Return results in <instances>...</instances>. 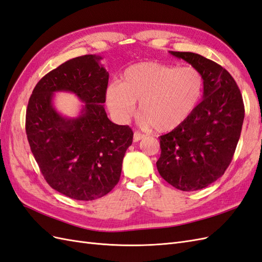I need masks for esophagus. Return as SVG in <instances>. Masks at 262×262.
I'll list each match as a JSON object with an SVG mask.
<instances>
[{"label": "esophagus", "instance_id": "obj_1", "mask_svg": "<svg viewBox=\"0 0 262 262\" xmlns=\"http://www.w3.org/2000/svg\"><path fill=\"white\" fill-rule=\"evenodd\" d=\"M145 137V135L144 134H141V133H139V132H135L134 133V141H138V140H140V139H143Z\"/></svg>", "mask_w": 262, "mask_h": 262}]
</instances>
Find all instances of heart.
<instances>
[{
	"mask_svg": "<svg viewBox=\"0 0 262 262\" xmlns=\"http://www.w3.org/2000/svg\"><path fill=\"white\" fill-rule=\"evenodd\" d=\"M204 79L194 67L138 62L126 68L119 83H112L106 102L119 122H125L139 102V123L157 132H170L188 119L201 101Z\"/></svg>",
	"mask_w": 262,
	"mask_h": 262,
	"instance_id": "obj_1",
	"label": "heart"
}]
</instances>
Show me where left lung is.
<instances>
[{
	"label": "left lung",
	"mask_w": 262,
	"mask_h": 262,
	"mask_svg": "<svg viewBox=\"0 0 262 262\" xmlns=\"http://www.w3.org/2000/svg\"><path fill=\"white\" fill-rule=\"evenodd\" d=\"M170 54L202 73L204 92L192 115L159 137L157 169L176 189L196 191L217 180L228 168L241 137L245 106L241 90L222 66L194 52Z\"/></svg>",
	"instance_id": "obj_1"
}]
</instances>
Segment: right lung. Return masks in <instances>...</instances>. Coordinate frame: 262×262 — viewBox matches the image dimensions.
<instances>
[{
	"instance_id": "right-lung-1",
	"label": "right lung",
	"mask_w": 262,
	"mask_h": 262,
	"mask_svg": "<svg viewBox=\"0 0 262 262\" xmlns=\"http://www.w3.org/2000/svg\"><path fill=\"white\" fill-rule=\"evenodd\" d=\"M101 57L70 59L42 77L26 110V135L45 180L59 193L92 201L113 190L122 172L134 133L112 123L105 103L108 72ZM72 92L85 102L77 119H66L52 106L53 92Z\"/></svg>"
}]
</instances>
